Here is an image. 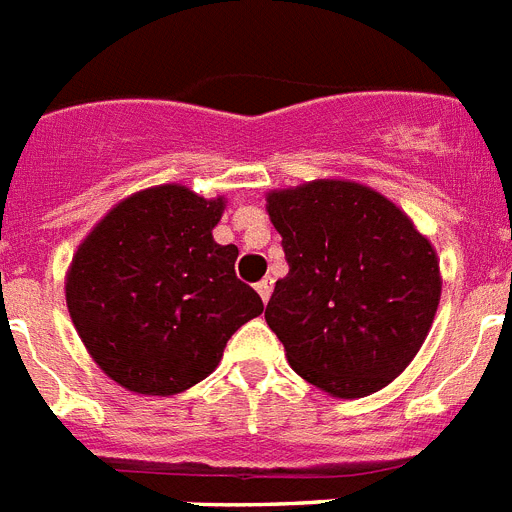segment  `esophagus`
<instances>
[{"mask_svg":"<svg viewBox=\"0 0 512 512\" xmlns=\"http://www.w3.org/2000/svg\"><path fill=\"white\" fill-rule=\"evenodd\" d=\"M272 285H274V282H272V279H269V277H264V279H261V282H259V285H256V292H259L261 300H264V303H266V300H269V295H272Z\"/></svg>","mask_w":512,"mask_h":512,"instance_id":"esophagus-1","label":"esophagus"}]
</instances>
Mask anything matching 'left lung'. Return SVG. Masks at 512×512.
Masks as SVG:
<instances>
[{"label":"left lung","mask_w":512,"mask_h":512,"mask_svg":"<svg viewBox=\"0 0 512 512\" xmlns=\"http://www.w3.org/2000/svg\"><path fill=\"white\" fill-rule=\"evenodd\" d=\"M266 212L290 272L264 318L292 370L334 399L386 388L438 313L435 246L381 191L347 178L269 191Z\"/></svg>","instance_id":"left-lung-1"}]
</instances>
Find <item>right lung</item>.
Instances as JSON below:
<instances>
[{
  "label": "right lung",
  "instance_id": "right-lung-1",
  "mask_svg": "<svg viewBox=\"0 0 512 512\" xmlns=\"http://www.w3.org/2000/svg\"><path fill=\"white\" fill-rule=\"evenodd\" d=\"M225 196L181 183L113 204L72 256L64 295L74 329L103 373L142 396L204 381L227 339L264 303L235 277L238 248L212 238Z\"/></svg>",
  "mask_w": 512,
  "mask_h": 512
}]
</instances>
